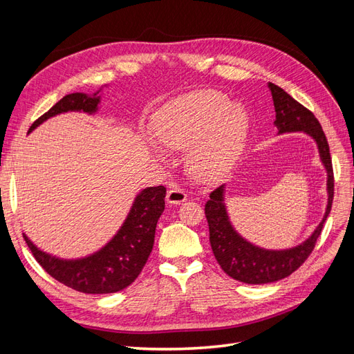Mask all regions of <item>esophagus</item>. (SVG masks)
Listing matches in <instances>:
<instances>
[{
  "label": "esophagus",
  "instance_id": "34e87169",
  "mask_svg": "<svg viewBox=\"0 0 354 354\" xmlns=\"http://www.w3.org/2000/svg\"><path fill=\"white\" fill-rule=\"evenodd\" d=\"M165 199H167L168 203H171V205H180L181 202H185L187 199V195H186L185 190L176 187V189H169L167 192Z\"/></svg>",
  "mask_w": 354,
  "mask_h": 354
}]
</instances>
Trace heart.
<instances>
[{"mask_svg": "<svg viewBox=\"0 0 354 354\" xmlns=\"http://www.w3.org/2000/svg\"><path fill=\"white\" fill-rule=\"evenodd\" d=\"M250 116L242 106L217 91H198L168 104L155 120L159 145L186 153V168L199 181H214L227 174L245 151ZM149 152L165 159L159 146L149 143Z\"/></svg>", "mask_w": 354, "mask_h": 354, "instance_id": "heart-1", "label": "heart"}]
</instances>
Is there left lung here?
<instances>
[{"label": "left lung", "mask_w": 354, "mask_h": 354, "mask_svg": "<svg viewBox=\"0 0 354 354\" xmlns=\"http://www.w3.org/2000/svg\"><path fill=\"white\" fill-rule=\"evenodd\" d=\"M267 87L272 93L274 104V127L277 128V134L304 133L315 140L320 162L326 171L328 203L322 221L306 241L291 248L267 250L246 241L234 229L226 207V185L212 192L205 205L212 252L224 273L239 282L251 285L281 281L295 272L307 260L322 232L324 223L330 212L332 198H334V173H332L329 146L316 116L277 85L269 82Z\"/></svg>", "instance_id": "1"}]
</instances>
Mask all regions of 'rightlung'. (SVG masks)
<instances>
[{"label":"right lung","mask_w":354,"mask_h":354,"mask_svg":"<svg viewBox=\"0 0 354 354\" xmlns=\"http://www.w3.org/2000/svg\"><path fill=\"white\" fill-rule=\"evenodd\" d=\"M108 87V85H106ZM100 87L93 94L71 93L60 99L29 128V133L53 116L68 112L95 115L102 103ZM165 187H146L136 195L124 223L100 250L80 259H60L24 238L35 260L50 276L75 291L85 294H112L131 285L140 274L155 242V230L165 209Z\"/></svg>","instance_id":"1"}]
</instances>
